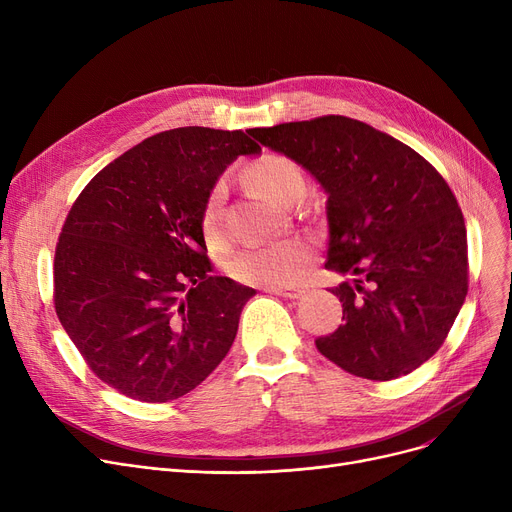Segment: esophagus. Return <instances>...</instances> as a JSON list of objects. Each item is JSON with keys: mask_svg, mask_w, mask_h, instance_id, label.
Masks as SVG:
<instances>
[{"mask_svg": "<svg viewBox=\"0 0 512 512\" xmlns=\"http://www.w3.org/2000/svg\"><path fill=\"white\" fill-rule=\"evenodd\" d=\"M265 292H272L278 294L282 299H290V301H297L303 297V290L301 288H276V286H267Z\"/></svg>", "mask_w": 512, "mask_h": 512, "instance_id": "34e87169", "label": "esophagus"}]
</instances>
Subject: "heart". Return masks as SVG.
Returning <instances> with one entry per match:
<instances>
[{
	"label": "heart",
	"instance_id": "obj_1",
	"mask_svg": "<svg viewBox=\"0 0 512 512\" xmlns=\"http://www.w3.org/2000/svg\"><path fill=\"white\" fill-rule=\"evenodd\" d=\"M247 180L267 199L286 205L301 199L305 193V174L297 161L267 153L247 168ZM224 201L226 184H215L201 209V232L207 242L215 245L224 238ZM315 257V249L307 238L292 236L272 245H257L238 251L228 261V272L234 280L257 286H290L297 282Z\"/></svg>",
	"mask_w": 512,
	"mask_h": 512
}]
</instances>
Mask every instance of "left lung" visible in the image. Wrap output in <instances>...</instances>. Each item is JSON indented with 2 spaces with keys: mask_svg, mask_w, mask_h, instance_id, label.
Wrapping results in <instances>:
<instances>
[{
  "mask_svg": "<svg viewBox=\"0 0 512 512\" xmlns=\"http://www.w3.org/2000/svg\"><path fill=\"white\" fill-rule=\"evenodd\" d=\"M328 195L326 267L344 324L317 351L365 380L388 382L432 359L467 297V230L446 180L373 126L324 116L251 128Z\"/></svg>",
  "mask_w": 512,
  "mask_h": 512,
  "instance_id": "1",
  "label": "left lung"
}]
</instances>
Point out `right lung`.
Segmentation results:
<instances>
[{"label":"right lung","instance_id":"right-lung-1","mask_svg":"<svg viewBox=\"0 0 512 512\" xmlns=\"http://www.w3.org/2000/svg\"><path fill=\"white\" fill-rule=\"evenodd\" d=\"M259 153L242 130L174 128L122 153L78 195L53 259V303L101 382L168 402L228 355L255 290L211 274L201 209L238 155Z\"/></svg>","mask_w":512,"mask_h":512}]
</instances>
